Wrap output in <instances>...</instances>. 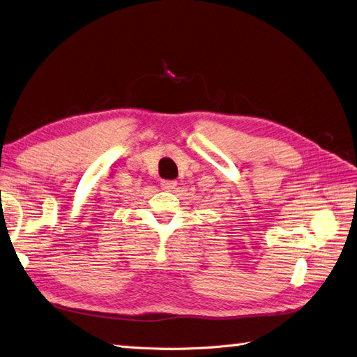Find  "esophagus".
Segmentation results:
<instances>
[{
	"label": "esophagus",
	"instance_id": "esophagus-1",
	"mask_svg": "<svg viewBox=\"0 0 357 357\" xmlns=\"http://www.w3.org/2000/svg\"><path fill=\"white\" fill-rule=\"evenodd\" d=\"M160 186H162V189H165V190H172V189H176L177 181L176 180H162Z\"/></svg>",
	"mask_w": 357,
	"mask_h": 357
}]
</instances>
